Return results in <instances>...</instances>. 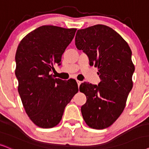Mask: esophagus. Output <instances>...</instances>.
<instances>
[{
  "label": "esophagus",
  "instance_id": "34e87169",
  "mask_svg": "<svg viewBox=\"0 0 149 149\" xmlns=\"http://www.w3.org/2000/svg\"><path fill=\"white\" fill-rule=\"evenodd\" d=\"M76 82H77V83H78V86L79 87L80 86V85L81 84V83H82V82H81V81H79V80H76Z\"/></svg>",
  "mask_w": 149,
  "mask_h": 149
}]
</instances>
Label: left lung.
<instances>
[{"label":"left lung","mask_w":149,"mask_h":149,"mask_svg":"<svg viewBox=\"0 0 149 149\" xmlns=\"http://www.w3.org/2000/svg\"><path fill=\"white\" fill-rule=\"evenodd\" d=\"M75 41L88 57L89 65L97 67L101 79L98 85L84 82L80 86L86 97L81 112L90 127L103 130L121 114L132 89V50L118 33L102 24L78 30Z\"/></svg>","instance_id":"8db88e82"}]
</instances>
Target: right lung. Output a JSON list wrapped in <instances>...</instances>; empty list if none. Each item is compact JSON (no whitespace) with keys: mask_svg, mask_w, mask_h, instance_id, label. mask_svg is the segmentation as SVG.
Wrapping results in <instances>:
<instances>
[{"mask_svg":"<svg viewBox=\"0 0 149 149\" xmlns=\"http://www.w3.org/2000/svg\"><path fill=\"white\" fill-rule=\"evenodd\" d=\"M76 29L42 26L20 41L15 54V76L26 112L39 127L52 128L62 118L65 107L78 91L75 82L54 78L55 63L74 37Z\"/></svg>","mask_w":149,"mask_h":149,"instance_id":"obj_1","label":"right lung"}]
</instances>
